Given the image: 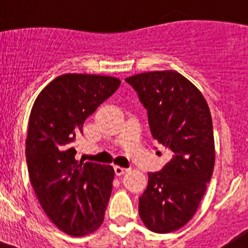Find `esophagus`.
I'll list each match as a JSON object with an SVG mask.
<instances>
[{"mask_svg": "<svg viewBox=\"0 0 248 248\" xmlns=\"http://www.w3.org/2000/svg\"><path fill=\"white\" fill-rule=\"evenodd\" d=\"M114 170H115V174H116L117 176H121L122 174H124V172L127 171V168H122V167H120V166H115Z\"/></svg>", "mask_w": 248, "mask_h": 248, "instance_id": "34e87169", "label": "esophagus"}]
</instances>
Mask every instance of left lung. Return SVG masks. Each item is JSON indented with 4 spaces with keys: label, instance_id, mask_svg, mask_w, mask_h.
Segmentation results:
<instances>
[{
    "label": "left lung",
    "instance_id": "1",
    "mask_svg": "<svg viewBox=\"0 0 248 248\" xmlns=\"http://www.w3.org/2000/svg\"><path fill=\"white\" fill-rule=\"evenodd\" d=\"M126 81L147 110L154 139L171 154L161 171L149 172L139 216L151 232H175L191 221L211 180V112L202 92L176 71L146 72Z\"/></svg>",
    "mask_w": 248,
    "mask_h": 248
}]
</instances>
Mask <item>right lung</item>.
I'll return each instance as SVG.
<instances>
[{"instance_id":"obj_1","label":"right lung","mask_w":248,"mask_h":248,"mask_svg":"<svg viewBox=\"0 0 248 248\" xmlns=\"http://www.w3.org/2000/svg\"><path fill=\"white\" fill-rule=\"evenodd\" d=\"M120 84L115 77L63 74L42 90L30 114L25 151L30 181L50 221L72 236L97 231L104 219L115 171L78 161L76 138Z\"/></svg>"}]
</instances>
